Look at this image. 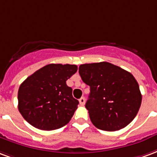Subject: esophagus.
Here are the masks:
<instances>
[{"label":"esophagus","mask_w":157,"mask_h":157,"mask_svg":"<svg viewBox=\"0 0 157 157\" xmlns=\"http://www.w3.org/2000/svg\"><path fill=\"white\" fill-rule=\"evenodd\" d=\"M79 103H80V105H84V104H85V99H84V97H82V98H80Z\"/></svg>","instance_id":"esophagus-1"}]
</instances>
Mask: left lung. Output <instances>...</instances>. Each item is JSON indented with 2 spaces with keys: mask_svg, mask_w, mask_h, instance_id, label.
Returning a JSON list of instances; mask_svg holds the SVG:
<instances>
[{
  "mask_svg": "<svg viewBox=\"0 0 157 157\" xmlns=\"http://www.w3.org/2000/svg\"><path fill=\"white\" fill-rule=\"evenodd\" d=\"M78 73L90 87L85 107L94 126L115 131L133 121L139 111L142 96L132 74L107 62L81 64Z\"/></svg>",
  "mask_w": 157,
  "mask_h": 157,
  "instance_id": "8db88e82",
  "label": "left lung"
}]
</instances>
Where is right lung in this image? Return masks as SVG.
Instances as JSON below:
<instances>
[{"label":"right lung","instance_id":"right-lung-1","mask_svg":"<svg viewBox=\"0 0 157 157\" xmlns=\"http://www.w3.org/2000/svg\"><path fill=\"white\" fill-rule=\"evenodd\" d=\"M76 65L48 64L27 78L18 90V109L35 128L52 130L64 126L77 109L78 100L66 83Z\"/></svg>","mask_w":157,"mask_h":157}]
</instances>
